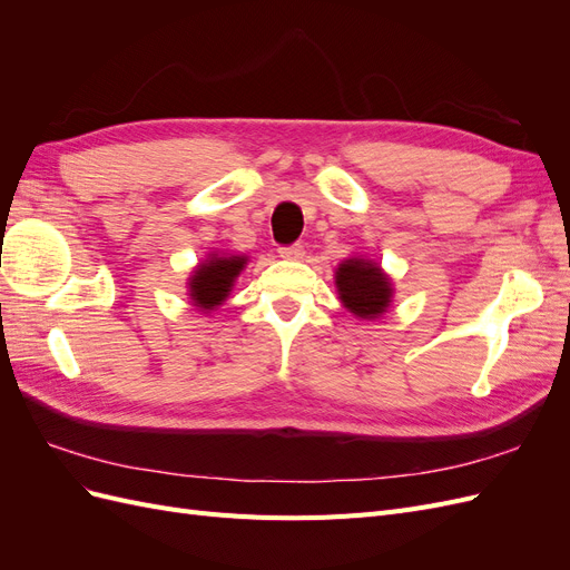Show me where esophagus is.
<instances>
[{"mask_svg":"<svg viewBox=\"0 0 570 570\" xmlns=\"http://www.w3.org/2000/svg\"><path fill=\"white\" fill-rule=\"evenodd\" d=\"M278 254L283 258H292V262H299V258L304 256V245L302 243H295V245H287V247H281Z\"/></svg>","mask_w":570,"mask_h":570,"instance_id":"obj_1","label":"esophagus"}]
</instances>
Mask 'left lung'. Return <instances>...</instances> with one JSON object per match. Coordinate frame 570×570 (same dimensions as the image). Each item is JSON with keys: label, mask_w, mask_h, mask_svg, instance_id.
<instances>
[{"label": "left lung", "mask_w": 570, "mask_h": 570, "mask_svg": "<svg viewBox=\"0 0 570 570\" xmlns=\"http://www.w3.org/2000/svg\"><path fill=\"white\" fill-rule=\"evenodd\" d=\"M335 285L342 304L358 318L381 316L390 304V283L381 268L364 262V258H350L337 268Z\"/></svg>", "instance_id": "1"}]
</instances>
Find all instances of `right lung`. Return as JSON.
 I'll return each instance as SVG.
<instances>
[{"label":"right lung","instance_id":"obj_1","mask_svg":"<svg viewBox=\"0 0 570 570\" xmlns=\"http://www.w3.org/2000/svg\"><path fill=\"white\" fill-rule=\"evenodd\" d=\"M247 258L245 256H214L212 262L202 264L193 281H189V295H193L195 304L204 312H212L223 299L228 297V292L245 268Z\"/></svg>","mask_w":570,"mask_h":570}]
</instances>
